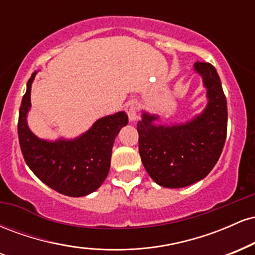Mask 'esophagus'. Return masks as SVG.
<instances>
[{"label": "esophagus", "mask_w": 255, "mask_h": 255, "mask_svg": "<svg viewBox=\"0 0 255 255\" xmlns=\"http://www.w3.org/2000/svg\"><path fill=\"white\" fill-rule=\"evenodd\" d=\"M126 111H127L128 118H129L131 122L136 121L137 113H139V105H137L136 102H128L126 104Z\"/></svg>", "instance_id": "obj_1"}]
</instances>
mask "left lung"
<instances>
[{
  "instance_id": "8db88e82",
  "label": "left lung",
  "mask_w": 255,
  "mask_h": 255,
  "mask_svg": "<svg viewBox=\"0 0 255 255\" xmlns=\"http://www.w3.org/2000/svg\"><path fill=\"white\" fill-rule=\"evenodd\" d=\"M203 77L209 103L201 115L186 125L154 126L158 116L142 113L137 122L139 153L152 180L168 188L198 182L212 170L227 137V99L215 67L195 62Z\"/></svg>"
}]
</instances>
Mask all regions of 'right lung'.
<instances>
[{"label":"right lung","instance_id":"add662e5","mask_svg":"<svg viewBox=\"0 0 255 255\" xmlns=\"http://www.w3.org/2000/svg\"><path fill=\"white\" fill-rule=\"evenodd\" d=\"M36 73L28 79L19 111L17 134L22 156L33 174L54 191L68 197H84L99 188L107 178L114 141L120 129L128 124V116L120 111L99 119L74 140L51 142L38 139L26 122Z\"/></svg>","mask_w":255,"mask_h":255}]
</instances>
